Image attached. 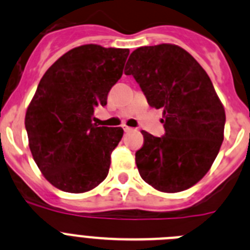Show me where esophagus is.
<instances>
[{"label":"esophagus","mask_w":250,"mask_h":250,"mask_svg":"<svg viewBox=\"0 0 250 250\" xmlns=\"http://www.w3.org/2000/svg\"><path fill=\"white\" fill-rule=\"evenodd\" d=\"M123 130H125V133H128V132H132V130H133V128H130V127H127V125H125V127H123Z\"/></svg>","instance_id":"esophagus-1"}]
</instances>
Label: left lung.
I'll use <instances>...</instances> for the list:
<instances>
[{
  "label": "left lung",
  "instance_id": "1",
  "mask_svg": "<svg viewBox=\"0 0 250 250\" xmlns=\"http://www.w3.org/2000/svg\"><path fill=\"white\" fill-rule=\"evenodd\" d=\"M141 86L149 106L163 109L165 134L143 130L136 153L142 179L162 192H180L199 183L223 142L226 113L204 67L175 44L141 46L125 69Z\"/></svg>",
  "mask_w": 250,
  "mask_h": 250
}]
</instances>
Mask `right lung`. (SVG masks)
Segmentation results:
<instances>
[{
  "label": "right lung",
  "instance_id": "obj_1",
  "mask_svg": "<svg viewBox=\"0 0 250 250\" xmlns=\"http://www.w3.org/2000/svg\"><path fill=\"white\" fill-rule=\"evenodd\" d=\"M129 50L76 46L43 75L25 112L29 149L44 178L65 192L83 193L106 179L121 127H97L93 112L123 74Z\"/></svg>",
  "mask_w": 250,
  "mask_h": 250
}]
</instances>
